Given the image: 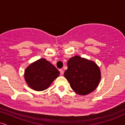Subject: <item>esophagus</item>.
Returning a JSON list of instances; mask_svg holds the SVG:
<instances>
[{
    "label": "esophagus",
    "mask_w": 125,
    "mask_h": 125,
    "mask_svg": "<svg viewBox=\"0 0 125 125\" xmlns=\"http://www.w3.org/2000/svg\"><path fill=\"white\" fill-rule=\"evenodd\" d=\"M60 73H61V74H62V75H63L64 73V71L63 70V69H60Z\"/></svg>",
    "instance_id": "34e87169"
}]
</instances>
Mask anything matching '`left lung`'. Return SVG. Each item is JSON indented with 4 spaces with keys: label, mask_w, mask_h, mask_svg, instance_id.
Returning a JSON list of instances; mask_svg holds the SVG:
<instances>
[{
    "label": "left lung",
    "mask_w": 125,
    "mask_h": 125,
    "mask_svg": "<svg viewBox=\"0 0 125 125\" xmlns=\"http://www.w3.org/2000/svg\"><path fill=\"white\" fill-rule=\"evenodd\" d=\"M64 76L71 88L81 95H86L94 91L101 78L98 66L94 62L79 56L69 59Z\"/></svg>",
    "instance_id": "8db88e82"
}]
</instances>
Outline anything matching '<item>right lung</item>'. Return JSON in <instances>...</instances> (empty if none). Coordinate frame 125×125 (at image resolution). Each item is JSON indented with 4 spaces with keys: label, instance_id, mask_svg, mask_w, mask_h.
Listing matches in <instances>:
<instances>
[{
    "label": "right lung",
    "instance_id": "1",
    "mask_svg": "<svg viewBox=\"0 0 125 125\" xmlns=\"http://www.w3.org/2000/svg\"><path fill=\"white\" fill-rule=\"evenodd\" d=\"M59 74L53 64L42 58L28 66L24 76L31 88L36 91H42L48 89Z\"/></svg>",
    "mask_w": 125,
    "mask_h": 125
}]
</instances>
